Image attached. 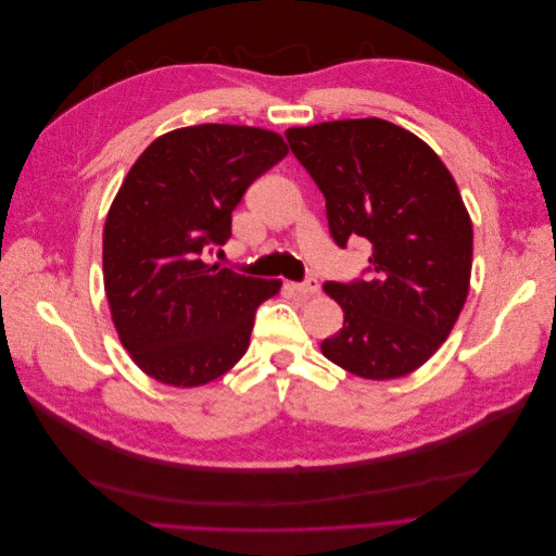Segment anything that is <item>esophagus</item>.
Wrapping results in <instances>:
<instances>
[{"instance_id": "34e87169", "label": "esophagus", "mask_w": 556, "mask_h": 556, "mask_svg": "<svg viewBox=\"0 0 556 556\" xmlns=\"http://www.w3.org/2000/svg\"><path fill=\"white\" fill-rule=\"evenodd\" d=\"M292 290H296L299 294H317L319 282L317 278H306L304 282H292Z\"/></svg>"}]
</instances>
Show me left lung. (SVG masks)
<instances>
[{
    "label": "left lung",
    "mask_w": 556,
    "mask_h": 556,
    "mask_svg": "<svg viewBox=\"0 0 556 556\" xmlns=\"http://www.w3.org/2000/svg\"><path fill=\"white\" fill-rule=\"evenodd\" d=\"M327 199L336 245L371 243L366 280L325 282L343 329L323 355L368 380L413 374L450 336L466 304L473 225L457 182L413 131L380 117L285 131Z\"/></svg>",
    "instance_id": "8db88e82"
}]
</instances>
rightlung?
Returning <instances> with one entry per match:
<instances>
[{
    "mask_svg": "<svg viewBox=\"0 0 556 556\" xmlns=\"http://www.w3.org/2000/svg\"><path fill=\"white\" fill-rule=\"evenodd\" d=\"M285 155L280 134L243 125L180 127L150 143L104 225V290L121 343L150 378L199 387L250 345L255 311L280 280L208 262L231 211Z\"/></svg>",
    "mask_w": 556,
    "mask_h": 556,
    "instance_id": "obj_1",
    "label": "right lung"
}]
</instances>
